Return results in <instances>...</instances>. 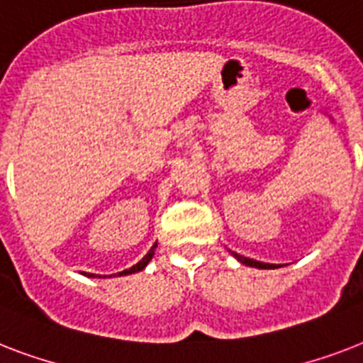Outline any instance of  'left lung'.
Here are the masks:
<instances>
[{"mask_svg":"<svg viewBox=\"0 0 363 363\" xmlns=\"http://www.w3.org/2000/svg\"><path fill=\"white\" fill-rule=\"evenodd\" d=\"M232 256L238 259V262H241V264L248 265V267H256V269H277V267H279L277 264H265V262H258V259L245 258V256H241V254L238 252H232Z\"/></svg>","mask_w":363,"mask_h":363,"instance_id":"1","label":"left lung"}]
</instances>
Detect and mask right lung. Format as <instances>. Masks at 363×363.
<instances>
[{
	"label": "right lung",
	"instance_id": "obj_1",
	"mask_svg": "<svg viewBox=\"0 0 363 363\" xmlns=\"http://www.w3.org/2000/svg\"><path fill=\"white\" fill-rule=\"evenodd\" d=\"M152 256H154V247L150 248V250H148V254L147 256H145V258L141 259V262H137L135 265H131L130 269H124V271H121V273H115V275H109V277H124V275H133V273H139V271H143L145 269V267H147L148 265V262H150V259H152ZM82 275H86V277H92V279H105V277L107 275H94V273H82Z\"/></svg>",
	"mask_w": 363,
	"mask_h": 363
}]
</instances>
